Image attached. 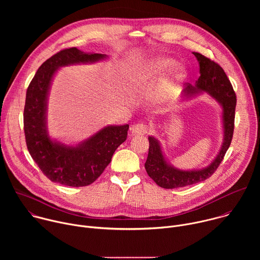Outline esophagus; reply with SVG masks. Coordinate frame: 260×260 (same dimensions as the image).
Returning <instances> with one entry per match:
<instances>
[{
	"label": "esophagus",
	"mask_w": 260,
	"mask_h": 260,
	"mask_svg": "<svg viewBox=\"0 0 260 260\" xmlns=\"http://www.w3.org/2000/svg\"><path fill=\"white\" fill-rule=\"evenodd\" d=\"M131 133L134 136H144L148 133V126L145 124H136L131 128Z\"/></svg>",
	"instance_id": "obj_1"
}]
</instances>
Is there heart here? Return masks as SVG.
Masks as SVG:
<instances>
[{
  "instance_id": "1",
  "label": "heart",
  "mask_w": 260,
  "mask_h": 260,
  "mask_svg": "<svg viewBox=\"0 0 260 260\" xmlns=\"http://www.w3.org/2000/svg\"><path fill=\"white\" fill-rule=\"evenodd\" d=\"M176 60L169 56H156L141 62L135 70L134 82L136 85H143L158 80L171 70L170 75L160 84L154 94L156 104L169 102L178 85L187 76V70L183 64H176ZM175 67H174L173 66Z\"/></svg>"
}]
</instances>
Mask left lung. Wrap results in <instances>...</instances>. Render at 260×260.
<instances>
[{"mask_svg":"<svg viewBox=\"0 0 260 260\" xmlns=\"http://www.w3.org/2000/svg\"><path fill=\"white\" fill-rule=\"evenodd\" d=\"M197 57L200 66L201 76L194 85L186 84L181 93V101H191L204 93L214 99L221 108V123L223 139L218 153L213 160L202 169L182 170L173 166L167 158L160 142L153 136L148 137L149 140V152L145 162V169L149 177L166 189L188 186L206 180L216 171L232 143L235 110L237 104L236 93L231 81L218 63L204 56L199 52H192Z\"/></svg>","mask_w":260,"mask_h":260,"instance_id":"obj_1","label":"left lung"}]
</instances>
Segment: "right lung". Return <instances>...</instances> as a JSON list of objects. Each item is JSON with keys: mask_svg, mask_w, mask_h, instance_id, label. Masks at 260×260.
<instances>
[{"mask_svg": "<svg viewBox=\"0 0 260 260\" xmlns=\"http://www.w3.org/2000/svg\"><path fill=\"white\" fill-rule=\"evenodd\" d=\"M108 58L107 54L87 53L76 47L63 49L41 64L27 87L23 111L26 146L35 162L52 182L72 187L91 184L126 140L128 124L104 126L77 144H66L52 138L48 131V96L58 69Z\"/></svg>", "mask_w": 260, "mask_h": 260, "instance_id": "add662e5", "label": "right lung"}]
</instances>
